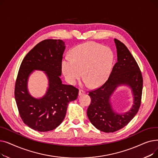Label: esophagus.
I'll list each match as a JSON object with an SVG mask.
<instances>
[{
	"instance_id": "obj_1",
	"label": "esophagus",
	"mask_w": 158,
	"mask_h": 158,
	"mask_svg": "<svg viewBox=\"0 0 158 158\" xmlns=\"http://www.w3.org/2000/svg\"><path fill=\"white\" fill-rule=\"evenodd\" d=\"M85 94V92L84 90H82V89H79V96H81V95H83V94Z\"/></svg>"
}]
</instances>
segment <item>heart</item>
Here are the masks:
<instances>
[{
  "instance_id": "b5f03b06",
  "label": "heart",
  "mask_w": 158,
  "mask_h": 158,
  "mask_svg": "<svg viewBox=\"0 0 158 158\" xmlns=\"http://www.w3.org/2000/svg\"><path fill=\"white\" fill-rule=\"evenodd\" d=\"M113 61L114 54L110 48L96 43H85L72 50V57L64 58L61 69L70 85H76L82 76L86 84L96 87L109 77Z\"/></svg>"
}]
</instances>
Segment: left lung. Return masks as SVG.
Returning <instances> with one entry per match:
<instances>
[{
	"mask_svg": "<svg viewBox=\"0 0 158 158\" xmlns=\"http://www.w3.org/2000/svg\"><path fill=\"white\" fill-rule=\"evenodd\" d=\"M114 41L117 62L105 83L88 94L92 101L87 110L88 117L97 129L104 132L117 131L135 117L140 107L143 89L142 75L134 57L120 41L117 39ZM122 85L129 86L134 96L131 110L124 114L115 112L110 102L114 91Z\"/></svg>",
	"mask_w": 158,
	"mask_h": 158,
	"instance_id": "left-lung-1",
	"label": "left lung"
}]
</instances>
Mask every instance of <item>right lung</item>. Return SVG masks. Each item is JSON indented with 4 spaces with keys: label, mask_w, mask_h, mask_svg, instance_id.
Returning <instances> with one entry per match:
<instances>
[{
    "label": "right lung",
    "mask_w": 158,
    "mask_h": 158,
    "mask_svg": "<svg viewBox=\"0 0 158 158\" xmlns=\"http://www.w3.org/2000/svg\"><path fill=\"white\" fill-rule=\"evenodd\" d=\"M65 49L61 40H45L25 56L15 88V98L21 118L30 128L39 132L52 131L63 121L69 103L77 99L79 89L62 83L61 63ZM34 70L44 71L49 81L44 96L39 99L28 92L27 82Z\"/></svg>",
    "instance_id": "obj_1"
}]
</instances>
